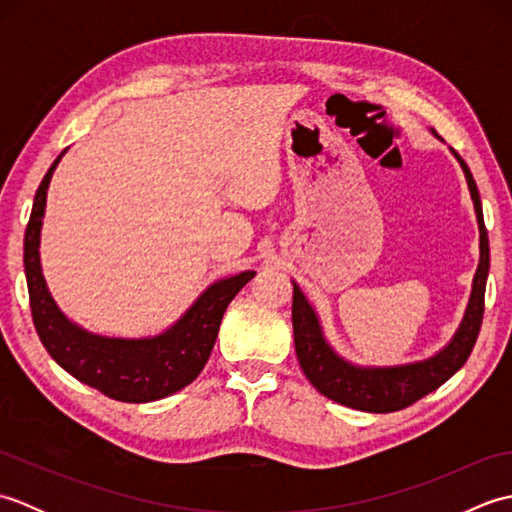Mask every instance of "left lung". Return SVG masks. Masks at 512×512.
<instances>
[{
  "mask_svg": "<svg viewBox=\"0 0 512 512\" xmlns=\"http://www.w3.org/2000/svg\"><path fill=\"white\" fill-rule=\"evenodd\" d=\"M431 134L442 140L433 129ZM449 151L460 162L466 187H469L473 200L477 228H480V264H477L475 270L471 297L469 303H466L464 317L447 345L440 347L436 354L409 363L358 365L347 361L345 356H341L330 345L328 336L323 332L319 312L314 310L310 299L303 295L297 281H292V288H295L292 290V330H295V350L299 365L314 389L325 398L339 402V405L369 413L405 409L447 383L466 363L477 341L484 317V292L491 255H488V235L484 226L480 191H477L471 169L466 167L462 156L451 147Z\"/></svg>",
  "mask_w": 512,
  "mask_h": 512,
  "instance_id": "1",
  "label": "left lung"
}]
</instances>
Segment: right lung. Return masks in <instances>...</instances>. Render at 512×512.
Returning a JSON list of instances; mask_svg holds the SVG:
<instances>
[{"label": "right lung", "mask_w": 512, "mask_h": 512, "mask_svg": "<svg viewBox=\"0 0 512 512\" xmlns=\"http://www.w3.org/2000/svg\"><path fill=\"white\" fill-rule=\"evenodd\" d=\"M65 151L68 149L61 151L39 184L24 237L26 284L39 339L65 372L83 385L103 391L105 396L123 402L167 398L200 376L228 303L257 273L242 270L215 279L169 328L158 334L110 336L83 328L50 295L39 253L50 180Z\"/></svg>", "instance_id": "add662e5"}]
</instances>
